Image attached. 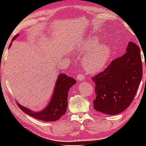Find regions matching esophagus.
I'll use <instances>...</instances> for the list:
<instances>
[{
	"label": "esophagus",
	"instance_id": "obj_1",
	"mask_svg": "<svg viewBox=\"0 0 146 146\" xmlns=\"http://www.w3.org/2000/svg\"><path fill=\"white\" fill-rule=\"evenodd\" d=\"M76 79H77V80H78V81L83 80L85 79L84 74H82V73L78 74L77 76H76Z\"/></svg>",
	"mask_w": 146,
	"mask_h": 146
}]
</instances>
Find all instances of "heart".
Here are the masks:
<instances>
[{"label":"heart","mask_w":146,"mask_h":146,"mask_svg":"<svg viewBox=\"0 0 146 146\" xmlns=\"http://www.w3.org/2000/svg\"><path fill=\"white\" fill-rule=\"evenodd\" d=\"M99 38L90 36L84 40L76 48L77 54L82 56V64L86 71L89 73L100 72L106 64L111 51L109 46L99 44Z\"/></svg>","instance_id":"1"}]
</instances>
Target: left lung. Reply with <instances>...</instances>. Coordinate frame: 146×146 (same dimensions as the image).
<instances>
[{"label": "left lung", "instance_id": "1", "mask_svg": "<svg viewBox=\"0 0 146 146\" xmlns=\"http://www.w3.org/2000/svg\"><path fill=\"white\" fill-rule=\"evenodd\" d=\"M139 48L129 42L125 52L111 62L104 70L92 78L95 83L96 111L115 115L132 102L142 78Z\"/></svg>", "mask_w": 146, "mask_h": 146}]
</instances>
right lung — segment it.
<instances>
[{"instance_id":"add662e5","label":"right lung","mask_w":146,"mask_h":146,"mask_svg":"<svg viewBox=\"0 0 146 146\" xmlns=\"http://www.w3.org/2000/svg\"><path fill=\"white\" fill-rule=\"evenodd\" d=\"M18 36L19 34L15 35L13 40ZM11 45L10 44V46ZM76 82V81L73 78L68 76L65 74H60L56 83L52 98L48 106L42 111L34 112L27 108L23 107L18 102L17 104L18 106L27 114L36 119L45 121H56L60 118L62 115L66 113L68 105V93L69 89Z\"/></svg>"}]
</instances>
